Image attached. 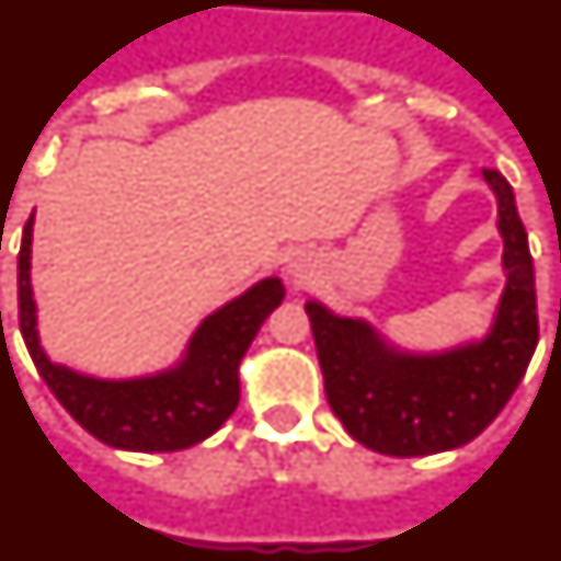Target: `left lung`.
Here are the masks:
<instances>
[{"label":"left lung","instance_id":"obj_1","mask_svg":"<svg viewBox=\"0 0 561 561\" xmlns=\"http://www.w3.org/2000/svg\"><path fill=\"white\" fill-rule=\"evenodd\" d=\"M499 199L507 285L482 342L448 353H402L359 319L308 302L324 397L353 439L385 456H427L477 439L513 397L539 342L534 259L507 179L484 168Z\"/></svg>","mask_w":561,"mask_h":561}]
</instances>
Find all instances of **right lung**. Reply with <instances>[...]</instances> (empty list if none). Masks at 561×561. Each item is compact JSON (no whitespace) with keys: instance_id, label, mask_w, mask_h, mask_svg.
Listing matches in <instances>:
<instances>
[{"instance_id":"1","label":"right lung","mask_w":561,"mask_h":561,"mask_svg":"<svg viewBox=\"0 0 561 561\" xmlns=\"http://www.w3.org/2000/svg\"><path fill=\"white\" fill-rule=\"evenodd\" d=\"M33 216L19 248V331L33 365L65 411L111 448L168 454L191 448L222 427L239 404V362L273 308L285 299L279 279H262L199 324L185 359L145 379L107 382L54 365L36 336L31 294Z\"/></svg>"}]
</instances>
